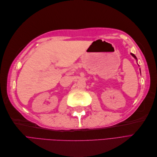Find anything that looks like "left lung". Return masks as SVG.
Wrapping results in <instances>:
<instances>
[{"instance_id":"left-lung-1","label":"left lung","mask_w":157,"mask_h":157,"mask_svg":"<svg viewBox=\"0 0 157 157\" xmlns=\"http://www.w3.org/2000/svg\"><path fill=\"white\" fill-rule=\"evenodd\" d=\"M130 54H131V55H132V56L133 57H134V58H135V59H136L137 60V58H136V56H135V55H134V54H132V53H130Z\"/></svg>"}]
</instances>
